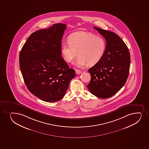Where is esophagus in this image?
I'll return each instance as SVG.
<instances>
[{
	"mask_svg": "<svg viewBox=\"0 0 149 149\" xmlns=\"http://www.w3.org/2000/svg\"><path fill=\"white\" fill-rule=\"evenodd\" d=\"M75 72L76 74H80L81 73V71L79 70H75Z\"/></svg>",
	"mask_w": 149,
	"mask_h": 149,
	"instance_id": "1",
	"label": "esophagus"
}]
</instances>
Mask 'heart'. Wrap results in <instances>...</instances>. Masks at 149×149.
Here are the masks:
<instances>
[{
  "label": "heart",
  "instance_id": "heart-1",
  "mask_svg": "<svg viewBox=\"0 0 149 149\" xmlns=\"http://www.w3.org/2000/svg\"><path fill=\"white\" fill-rule=\"evenodd\" d=\"M69 44L64 43L61 52L64 60L71 63L77 57L78 67L94 66L102 59L106 49V42L102 37L89 32H77L69 39Z\"/></svg>",
  "mask_w": 149,
  "mask_h": 149
}]
</instances>
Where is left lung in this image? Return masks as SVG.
<instances>
[{
    "label": "left lung",
    "instance_id": "obj_1",
    "mask_svg": "<svg viewBox=\"0 0 149 149\" xmlns=\"http://www.w3.org/2000/svg\"><path fill=\"white\" fill-rule=\"evenodd\" d=\"M105 38L106 49L102 59L89 69L91 79L88 89L102 99L116 94L125 84L129 75L130 56L127 45L113 32L94 27Z\"/></svg>",
    "mask_w": 149,
    "mask_h": 149
}]
</instances>
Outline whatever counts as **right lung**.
Listing matches in <instances>:
<instances>
[{
    "label": "right lung",
    "instance_id": "add662e5",
    "mask_svg": "<svg viewBox=\"0 0 149 149\" xmlns=\"http://www.w3.org/2000/svg\"><path fill=\"white\" fill-rule=\"evenodd\" d=\"M66 25L54 24L32 33L19 55L20 70L29 91L47 102L63 97L75 76L61 56V40Z\"/></svg>",
    "mask_w": 149,
    "mask_h": 149
}]
</instances>
